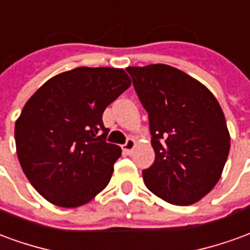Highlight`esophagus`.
Returning <instances> with one entry per match:
<instances>
[{"label": "esophagus", "instance_id": "esophagus-1", "mask_svg": "<svg viewBox=\"0 0 250 250\" xmlns=\"http://www.w3.org/2000/svg\"><path fill=\"white\" fill-rule=\"evenodd\" d=\"M135 146H136V142L134 141L132 138H128L127 142H125V145L123 146V151H125V154H131V152L134 151Z\"/></svg>", "mask_w": 250, "mask_h": 250}]
</instances>
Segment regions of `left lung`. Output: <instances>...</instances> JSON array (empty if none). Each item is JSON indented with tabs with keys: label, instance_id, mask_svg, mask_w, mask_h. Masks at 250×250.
Instances as JSON below:
<instances>
[{
	"label": "left lung",
	"instance_id": "obj_1",
	"mask_svg": "<svg viewBox=\"0 0 250 250\" xmlns=\"http://www.w3.org/2000/svg\"><path fill=\"white\" fill-rule=\"evenodd\" d=\"M127 72L150 119L155 161L143 171L147 188L168 204L198 202L220 181L230 150L220 103L174 66H128Z\"/></svg>",
	"mask_w": 250,
	"mask_h": 250
}]
</instances>
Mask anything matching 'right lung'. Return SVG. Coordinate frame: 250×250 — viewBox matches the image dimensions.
I'll return each mask as SVG.
<instances>
[{"instance_id": "1", "label": "right lung", "mask_w": 250, "mask_h": 250, "mask_svg": "<svg viewBox=\"0 0 250 250\" xmlns=\"http://www.w3.org/2000/svg\"><path fill=\"white\" fill-rule=\"evenodd\" d=\"M130 85L122 68L79 66L51 77L25 103L14 125L16 151L48 202L79 208L107 188L122 148L104 141L102 116Z\"/></svg>"}]
</instances>
